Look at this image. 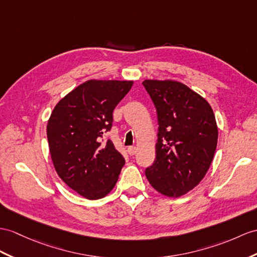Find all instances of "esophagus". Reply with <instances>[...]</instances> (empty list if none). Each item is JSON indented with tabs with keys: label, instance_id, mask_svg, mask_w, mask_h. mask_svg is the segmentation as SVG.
<instances>
[{
	"label": "esophagus",
	"instance_id": "esophagus-1",
	"mask_svg": "<svg viewBox=\"0 0 257 257\" xmlns=\"http://www.w3.org/2000/svg\"><path fill=\"white\" fill-rule=\"evenodd\" d=\"M136 150H137V148L135 146H130L127 148V152H128L130 155H135L136 154Z\"/></svg>",
	"mask_w": 257,
	"mask_h": 257
}]
</instances>
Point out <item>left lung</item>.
Listing matches in <instances>:
<instances>
[{
	"mask_svg": "<svg viewBox=\"0 0 257 257\" xmlns=\"http://www.w3.org/2000/svg\"><path fill=\"white\" fill-rule=\"evenodd\" d=\"M143 85L159 124L156 159L145 174L156 191L179 197L201 182L214 158L218 141L214 111L180 81L146 79Z\"/></svg>",
	"mask_w": 257,
	"mask_h": 257,
	"instance_id": "left-lung-1",
	"label": "left lung"
}]
</instances>
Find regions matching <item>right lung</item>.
Masks as SVG:
<instances>
[{
	"instance_id": "1",
	"label": "right lung",
	"mask_w": 257,
	"mask_h": 257,
	"mask_svg": "<svg viewBox=\"0 0 257 257\" xmlns=\"http://www.w3.org/2000/svg\"><path fill=\"white\" fill-rule=\"evenodd\" d=\"M132 85V80H87L60 100L48 121L55 171L87 199L108 195L125 164L112 141H102L112 127L114 108Z\"/></svg>"
}]
</instances>
